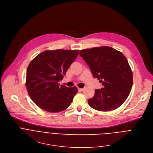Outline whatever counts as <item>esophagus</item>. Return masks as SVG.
I'll return each mask as SVG.
<instances>
[{
	"label": "esophagus",
	"instance_id": "obj_1",
	"mask_svg": "<svg viewBox=\"0 0 153 153\" xmlns=\"http://www.w3.org/2000/svg\"><path fill=\"white\" fill-rule=\"evenodd\" d=\"M78 89H79V91H83L84 90L83 88H78Z\"/></svg>",
	"mask_w": 153,
	"mask_h": 153
}]
</instances>
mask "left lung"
<instances>
[{"label":"left lung","instance_id":"obj_1","mask_svg":"<svg viewBox=\"0 0 153 153\" xmlns=\"http://www.w3.org/2000/svg\"><path fill=\"white\" fill-rule=\"evenodd\" d=\"M79 55L94 78L103 85L88 100L89 105L103 112L119 108L130 94L133 85V74L127 58L119 51L107 46L82 50Z\"/></svg>","mask_w":153,"mask_h":153}]
</instances>
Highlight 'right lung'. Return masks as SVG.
I'll use <instances>...</instances> for the list:
<instances>
[{
	"mask_svg": "<svg viewBox=\"0 0 153 153\" xmlns=\"http://www.w3.org/2000/svg\"><path fill=\"white\" fill-rule=\"evenodd\" d=\"M79 50H47L39 54L27 69L26 86L33 102L48 112L68 108L78 90L59 83L79 55Z\"/></svg>",
	"mask_w": 153,
	"mask_h": 153,
	"instance_id": "right-lung-1",
	"label": "right lung"
}]
</instances>
